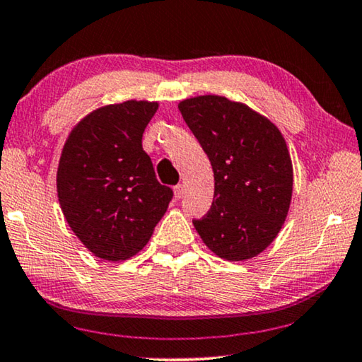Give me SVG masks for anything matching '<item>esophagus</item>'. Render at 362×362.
<instances>
[{"mask_svg":"<svg viewBox=\"0 0 362 362\" xmlns=\"http://www.w3.org/2000/svg\"><path fill=\"white\" fill-rule=\"evenodd\" d=\"M182 196H185V186H182V185L175 186V197L181 199Z\"/></svg>","mask_w":362,"mask_h":362,"instance_id":"34e87169","label":"esophagus"}]
</instances>
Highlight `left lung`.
<instances>
[{
    "mask_svg": "<svg viewBox=\"0 0 362 362\" xmlns=\"http://www.w3.org/2000/svg\"><path fill=\"white\" fill-rule=\"evenodd\" d=\"M177 108L215 177L212 207L192 223L216 255L251 259L276 238L290 209L293 166L285 139L262 115L225 97L187 98Z\"/></svg>",
    "mask_w": 362,
    "mask_h": 362,
    "instance_id": "1",
    "label": "left lung"
}]
</instances>
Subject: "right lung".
<instances>
[{
  "label": "right lung",
  "instance_id": "1",
  "mask_svg": "<svg viewBox=\"0 0 362 362\" xmlns=\"http://www.w3.org/2000/svg\"><path fill=\"white\" fill-rule=\"evenodd\" d=\"M157 108L136 100L98 108L64 144L57 176L61 210L100 259L124 260L141 251L173 199L142 148Z\"/></svg>",
  "mask_w": 362,
  "mask_h": 362
}]
</instances>
